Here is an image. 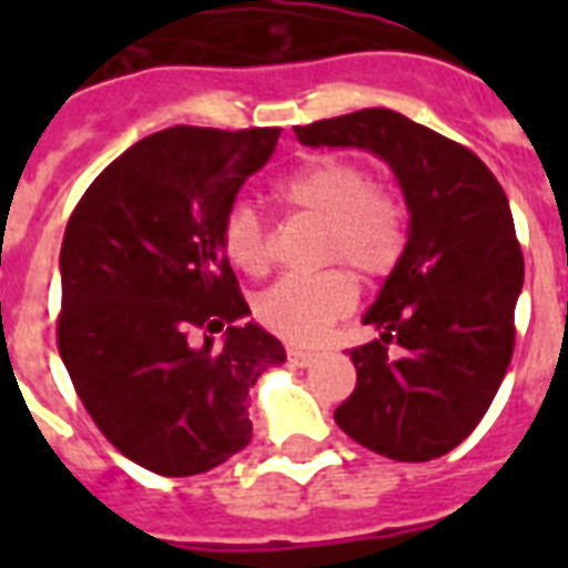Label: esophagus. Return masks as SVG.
Segmentation results:
<instances>
[{"label": "esophagus", "mask_w": 568, "mask_h": 568, "mask_svg": "<svg viewBox=\"0 0 568 568\" xmlns=\"http://www.w3.org/2000/svg\"><path fill=\"white\" fill-rule=\"evenodd\" d=\"M312 359H315V354H312V351H301V347H288V363H294V365H310Z\"/></svg>", "instance_id": "obj_1"}]
</instances>
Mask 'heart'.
<instances>
[{
	"mask_svg": "<svg viewBox=\"0 0 568 568\" xmlns=\"http://www.w3.org/2000/svg\"><path fill=\"white\" fill-rule=\"evenodd\" d=\"M274 200L288 212L321 221L318 262H345L365 280L395 271L406 250V205L395 191L374 182L372 171L347 155H321L274 185ZM221 250L235 271L265 276L271 241L265 223L247 205H235L221 223ZM356 301L347 267L283 276L256 301V315L288 342H315Z\"/></svg>",
	"mask_w": 568,
	"mask_h": 568,
	"instance_id": "obj_1",
	"label": "heart"
}]
</instances>
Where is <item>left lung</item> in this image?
<instances>
[{
  "mask_svg": "<svg viewBox=\"0 0 568 568\" xmlns=\"http://www.w3.org/2000/svg\"><path fill=\"white\" fill-rule=\"evenodd\" d=\"M294 135L372 150L409 209L404 256L365 315L379 338L351 351L356 388L336 424L388 459L442 457L480 424L513 359L525 258L507 194L468 146L397 111L363 109Z\"/></svg>",
  "mask_w": 568,
  "mask_h": 568,
  "instance_id": "obj_1",
  "label": "left lung"
}]
</instances>
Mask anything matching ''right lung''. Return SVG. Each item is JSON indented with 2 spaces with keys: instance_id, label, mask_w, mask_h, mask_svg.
I'll list each match as a JSON object with an SVG mask.
<instances>
[{
  "instance_id": "obj_1",
  "label": "right lung",
  "mask_w": 568,
  "mask_h": 568,
  "mask_svg": "<svg viewBox=\"0 0 568 568\" xmlns=\"http://www.w3.org/2000/svg\"><path fill=\"white\" fill-rule=\"evenodd\" d=\"M280 129L171 126L91 182L61 244L58 351L102 436L164 477L247 448V392L283 345L256 324L221 223ZM227 329L223 346L194 332Z\"/></svg>"
}]
</instances>
